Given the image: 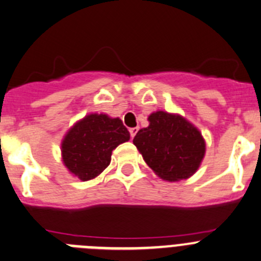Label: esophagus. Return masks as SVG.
I'll use <instances>...</instances> for the list:
<instances>
[{
	"instance_id": "1",
	"label": "esophagus",
	"mask_w": 261,
	"mask_h": 261,
	"mask_svg": "<svg viewBox=\"0 0 261 261\" xmlns=\"http://www.w3.org/2000/svg\"><path fill=\"white\" fill-rule=\"evenodd\" d=\"M128 131H130L131 139H134V136H135L136 133L139 131V127H131V128H128Z\"/></svg>"
}]
</instances>
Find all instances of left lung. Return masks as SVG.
I'll return each instance as SVG.
<instances>
[{"instance_id":"obj_1","label":"left lung","mask_w":261,"mask_h":261,"mask_svg":"<svg viewBox=\"0 0 261 261\" xmlns=\"http://www.w3.org/2000/svg\"><path fill=\"white\" fill-rule=\"evenodd\" d=\"M149 126L138 131L134 144L149 167L166 181H178L196 172L205 154V143L196 127L178 115L158 111Z\"/></svg>"}]
</instances>
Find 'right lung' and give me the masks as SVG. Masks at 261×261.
<instances>
[{
    "label": "right lung",
    "mask_w": 261,
    "mask_h": 261,
    "mask_svg": "<svg viewBox=\"0 0 261 261\" xmlns=\"http://www.w3.org/2000/svg\"><path fill=\"white\" fill-rule=\"evenodd\" d=\"M128 139L130 133L120 118L89 115L63 139V163L82 181L92 179L107 168L113 149Z\"/></svg>",
    "instance_id": "1"
}]
</instances>
